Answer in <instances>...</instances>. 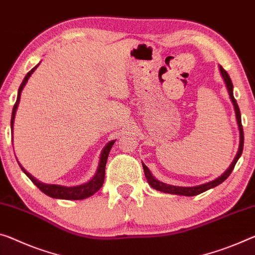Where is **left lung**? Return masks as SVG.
Returning <instances> with one entry per match:
<instances>
[{
  "instance_id": "left-lung-1",
  "label": "left lung",
  "mask_w": 255,
  "mask_h": 255,
  "mask_svg": "<svg viewBox=\"0 0 255 255\" xmlns=\"http://www.w3.org/2000/svg\"><path fill=\"white\" fill-rule=\"evenodd\" d=\"M219 68H220V73L223 77V81H225L226 83V87L227 90H228V93H229V97L230 99H232V103L234 105V108H235V113H236V120H237V124H238V128H240V148H238V151H237V155L235 159L233 160V163L230 164V166L228 170H227L225 173H223L221 177H219L218 179L213 180V181H210L207 183H204V185H199V186H195V187H178V186H171V185H166V183L164 182H160L158 181L157 179H155L152 177V174L150 173L149 168H148L144 164L142 163V167H143V171H144V175H146V179L149 185L154 188V189L158 190V191H162V193H166V194H173V195H183V196H195V195H198V194H202L204 193V191L211 189V188H214L222 183L225 180L229 177L230 173H232L235 165H236L237 160L240 159L242 152H243V147H244V132H243V127H242V119H241V112H240V108H238V105H237V101L236 99L234 98V93H233V89H234V85H233V82L230 80V77L228 75V73L226 72L225 69L222 68V66H219Z\"/></svg>"
}]
</instances>
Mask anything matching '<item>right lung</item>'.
<instances>
[{"label":"right lung","instance_id":"1","mask_svg":"<svg viewBox=\"0 0 255 255\" xmlns=\"http://www.w3.org/2000/svg\"><path fill=\"white\" fill-rule=\"evenodd\" d=\"M37 66H35V67L32 70H30V72L27 73V75L25 76V78H23L22 83L20 84V87H19L17 101H15V104L13 106L12 115H11V128H12V131H13V122H14L15 112H17L19 101H20L21 91H22L23 87L26 85L27 81H28V78L30 77V75H32V74L34 73V70L37 68ZM114 142H115V140H113V141H111V142H108L107 144H106V147L103 149V152H101V155H100L99 165H98V170H97V173L95 174V177L90 180V181L83 183V185L76 186V187H64V186H59V185H46V183H42L40 181H37V180L35 179L34 177H32V175H30L28 172H26L25 168H23L20 165V164H19V165H20L21 170L23 171V173H25L27 177L32 180V182L34 183V185L36 186L41 191H43V193H44L45 195L50 196V197L60 198V199H84V198L90 197V196H92L93 194H96L97 191L99 190L101 187H103L104 181H105L106 163H107L109 151H111Z\"/></svg>","mask_w":255,"mask_h":255}]
</instances>
